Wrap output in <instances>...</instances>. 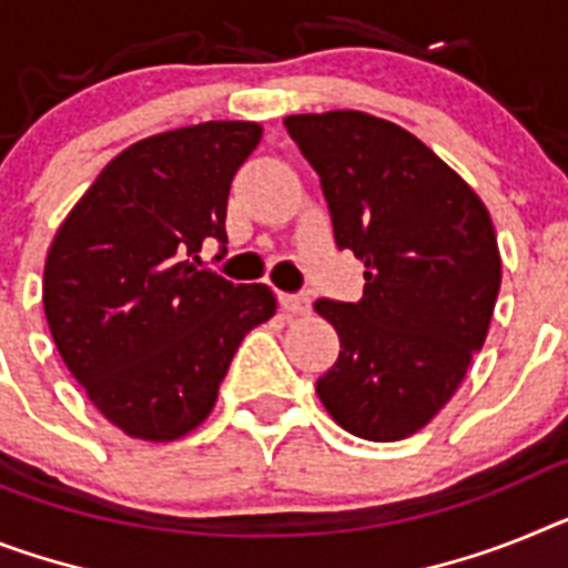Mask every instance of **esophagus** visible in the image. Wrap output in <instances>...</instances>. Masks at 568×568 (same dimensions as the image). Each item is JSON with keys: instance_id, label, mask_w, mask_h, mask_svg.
<instances>
[{"instance_id": "obj_1", "label": "esophagus", "mask_w": 568, "mask_h": 568, "mask_svg": "<svg viewBox=\"0 0 568 568\" xmlns=\"http://www.w3.org/2000/svg\"><path fill=\"white\" fill-rule=\"evenodd\" d=\"M280 306L285 308V314L300 317V314L312 312V300H308V294H283V297H280Z\"/></svg>"}]
</instances>
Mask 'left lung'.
Instances as JSON below:
<instances>
[{"instance_id":"obj_1","label":"left lung","mask_w":568,"mask_h":568,"mask_svg":"<svg viewBox=\"0 0 568 568\" xmlns=\"http://www.w3.org/2000/svg\"><path fill=\"white\" fill-rule=\"evenodd\" d=\"M285 130L321 175L337 247L364 262L357 303H314L341 337L317 395L352 436H413L454 398L488 337L503 280L488 207L393 121L335 109L288 114Z\"/></svg>"}]
</instances>
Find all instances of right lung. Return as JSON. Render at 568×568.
Wrapping results in <instances>:
<instances>
[{
    "label": "right lung",
    "mask_w": 568,
    "mask_h": 568,
    "mask_svg": "<svg viewBox=\"0 0 568 568\" xmlns=\"http://www.w3.org/2000/svg\"><path fill=\"white\" fill-rule=\"evenodd\" d=\"M260 138L254 121L144 138L103 166L51 242L42 303L57 352L126 436L195 430L242 337L274 317L268 285L199 268L207 236L227 242L231 181Z\"/></svg>",
    "instance_id": "right-lung-1"
}]
</instances>
